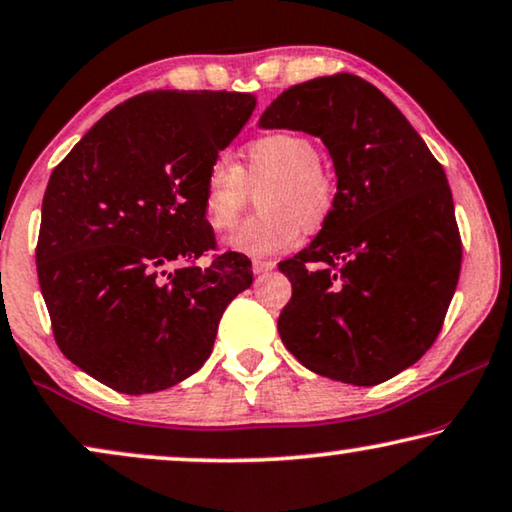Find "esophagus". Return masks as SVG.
Segmentation results:
<instances>
[{"label":"esophagus","mask_w":512,"mask_h":512,"mask_svg":"<svg viewBox=\"0 0 512 512\" xmlns=\"http://www.w3.org/2000/svg\"><path fill=\"white\" fill-rule=\"evenodd\" d=\"M276 269V262H271V259H255L253 262V271L257 276H264V273H269Z\"/></svg>","instance_id":"1"}]
</instances>
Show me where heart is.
I'll return each mask as SVG.
<instances>
[{
	"label": "heart",
	"instance_id": "1",
	"mask_svg": "<svg viewBox=\"0 0 512 512\" xmlns=\"http://www.w3.org/2000/svg\"><path fill=\"white\" fill-rule=\"evenodd\" d=\"M264 215L241 225L227 246L248 257H269L292 248L301 229L318 232L336 206V176L320 162V148L297 132L259 136L246 148V164L222 153L208 164L201 185V211L208 225L227 232L248 201V187L264 185Z\"/></svg>",
	"mask_w": 512,
	"mask_h": 512
}]
</instances>
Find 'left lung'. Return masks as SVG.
<instances>
[{
    "label": "left lung",
    "mask_w": 512,
    "mask_h": 512,
    "mask_svg": "<svg viewBox=\"0 0 512 512\" xmlns=\"http://www.w3.org/2000/svg\"><path fill=\"white\" fill-rule=\"evenodd\" d=\"M259 125L320 136L338 178L327 225L278 264L292 283L278 334L320 376L385 383L434 345L457 290L462 239L445 171L397 106L352 74L292 85Z\"/></svg>",
    "instance_id": "1"
}]
</instances>
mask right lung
Masks as SVG:
<instances>
[{
	"label": "right lung",
	"mask_w": 512,
	"mask_h": 512,
	"mask_svg": "<svg viewBox=\"0 0 512 512\" xmlns=\"http://www.w3.org/2000/svg\"><path fill=\"white\" fill-rule=\"evenodd\" d=\"M255 95L143 92L104 115L43 194L39 287L62 355L122 394L174 387L211 355L222 313L253 285L218 253L204 174L246 125Z\"/></svg>",
	"instance_id": "right-lung-1"
}]
</instances>
